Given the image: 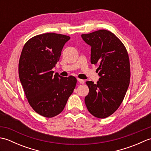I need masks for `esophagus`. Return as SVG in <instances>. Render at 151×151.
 <instances>
[{
  "label": "esophagus",
  "mask_w": 151,
  "mask_h": 151,
  "mask_svg": "<svg viewBox=\"0 0 151 151\" xmlns=\"http://www.w3.org/2000/svg\"><path fill=\"white\" fill-rule=\"evenodd\" d=\"M77 81H78V82H80L81 83V84H84V80H82V79H80V78H77Z\"/></svg>",
  "instance_id": "34e87169"
}]
</instances>
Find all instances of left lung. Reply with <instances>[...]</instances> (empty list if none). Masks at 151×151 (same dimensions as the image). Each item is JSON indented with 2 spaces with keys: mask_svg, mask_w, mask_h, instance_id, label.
Listing matches in <instances>:
<instances>
[{
  "mask_svg": "<svg viewBox=\"0 0 151 151\" xmlns=\"http://www.w3.org/2000/svg\"><path fill=\"white\" fill-rule=\"evenodd\" d=\"M81 36L91 47V63L98 65L97 71L101 77L97 84L86 82L89 93L85 104L91 114L104 119L117 110L129 88V54L121 40L108 30H100Z\"/></svg>",
  "mask_w": 151,
  "mask_h": 151,
  "instance_id": "left-lung-1",
  "label": "left lung"
}]
</instances>
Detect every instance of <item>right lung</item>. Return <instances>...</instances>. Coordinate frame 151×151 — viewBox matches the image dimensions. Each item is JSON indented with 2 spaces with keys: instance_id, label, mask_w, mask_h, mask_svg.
I'll return each instance as SVG.
<instances>
[{
  "instance_id": "obj_1",
  "label": "right lung",
  "mask_w": 151,
  "mask_h": 151,
  "mask_svg": "<svg viewBox=\"0 0 151 151\" xmlns=\"http://www.w3.org/2000/svg\"><path fill=\"white\" fill-rule=\"evenodd\" d=\"M65 35L46 33L32 37L24 44L19 62V76L28 103L43 117L58 115L65 108L76 84L75 76L53 75L60 60Z\"/></svg>"
}]
</instances>
